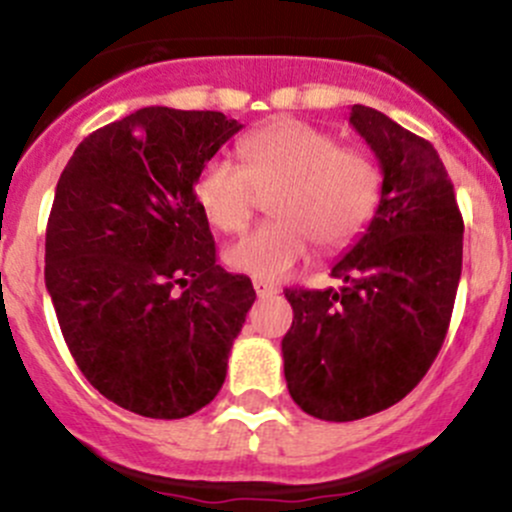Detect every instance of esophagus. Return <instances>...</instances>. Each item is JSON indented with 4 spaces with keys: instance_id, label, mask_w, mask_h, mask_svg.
<instances>
[{
    "instance_id": "34e87169",
    "label": "esophagus",
    "mask_w": 512,
    "mask_h": 512,
    "mask_svg": "<svg viewBox=\"0 0 512 512\" xmlns=\"http://www.w3.org/2000/svg\"><path fill=\"white\" fill-rule=\"evenodd\" d=\"M252 287H255L257 297H270V294H277V287L270 285V282L255 280V282H252Z\"/></svg>"
}]
</instances>
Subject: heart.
Masks as SVG:
<instances>
[{"label":"heart","instance_id":"b5f03b06","mask_svg":"<svg viewBox=\"0 0 512 512\" xmlns=\"http://www.w3.org/2000/svg\"><path fill=\"white\" fill-rule=\"evenodd\" d=\"M242 165L210 158L195 178V200L220 232L250 223L260 193L270 195L275 220L255 227L225 250L230 270L277 282L309 255L347 247L371 223L381 198L376 163L312 123L280 118L237 146Z\"/></svg>","mask_w":512,"mask_h":512}]
</instances>
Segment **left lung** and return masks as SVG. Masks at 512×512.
Segmentation results:
<instances>
[{
	"label": "left lung",
	"mask_w": 512,
	"mask_h": 512,
	"mask_svg": "<svg viewBox=\"0 0 512 512\" xmlns=\"http://www.w3.org/2000/svg\"><path fill=\"white\" fill-rule=\"evenodd\" d=\"M349 123L384 173L379 208L332 267L344 287L285 289L287 389L322 421L379 414L426 376L463 262V218L436 148L376 108L352 106Z\"/></svg>",
	"instance_id": "1"
}]
</instances>
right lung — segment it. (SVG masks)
Instances as JSON below:
<instances>
[{
    "label": "right lung",
    "instance_id": "obj_1",
    "mask_svg": "<svg viewBox=\"0 0 512 512\" xmlns=\"http://www.w3.org/2000/svg\"><path fill=\"white\" fill-rule=\"evenodd\" d=\"M240 123L148 106L79 143L46 225V289L81 374L121 409L183 418L218 396L255 302L215 265L200 168Z\"/></svg>",
    "mask_w": 512,
    "mask_h": 512
}]
</instances>
